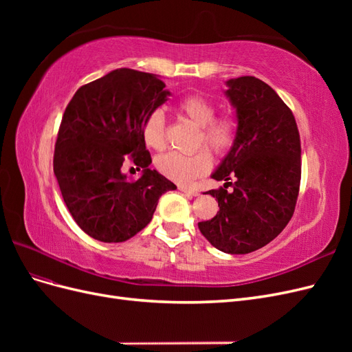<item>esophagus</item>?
<instances>
[{
	"label": "esophagus",
	"instance_id": "esophagus-1",
	"mask_svg": "<svg viewBox=\"0 0 352 352\" xmlns=\"http://www.w3.org/2000/svg\"><path fill=\"white\" fill-rule=\"evenodd\" d=\"M179 190H182V192H185L190 197H198V190H195V189H189L186 186H179Z\"/></svg>",
	"mask_w": 352,
	"mask_h": 352
}]
</instances>
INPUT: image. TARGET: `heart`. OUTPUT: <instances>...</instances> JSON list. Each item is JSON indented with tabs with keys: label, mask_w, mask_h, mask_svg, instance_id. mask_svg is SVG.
<instances>
[{
	"label": "heart",
	"mask_w": 352,
	"mask_h": 352,
	"mask_svg": "<svg viewBox=\"0 0 352 352\" xmlns=\"http://www.w3.org/2000/svg\"><path fill=\"white\" fill-rule=\"evenodd\" d=\"M177 110L199 127L197 146L204 145L217 155L226 154L236 138V122L229 116H216V104L204 95H188L177 102ZM142 138L146 146L162 150L166 145V116L163 110H153L142 123ZM155 167L167 179L180 185H188L194 179L204 176L211 168V157L207 151L192 155L166 153L155 158Z\"/></svg>",
	"instance_id": "1"
}]
</instances>
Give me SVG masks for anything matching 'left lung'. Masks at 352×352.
Returning a JSON list of instances; mask_svg holds the SVG:
<instances>
[{"label":"left lung","instance_id":"1","mask_svg":"<svg viewBox=\"0 0 352 352\" xmlns=\"http://www.w3.org/2000/svg\"><path fill=\"white\" fill-rule=\"evenodd\" d=\"M236 138L211 177L233 190L211 189L220 210L199 221L206 239L228 254H248L273 241L289 223L301 180V144L295 117L267 83L241 76L226 80ZM225 184V185H226Z\"/></svg>","mask_w":352,"mask_h":352}]
</instances>
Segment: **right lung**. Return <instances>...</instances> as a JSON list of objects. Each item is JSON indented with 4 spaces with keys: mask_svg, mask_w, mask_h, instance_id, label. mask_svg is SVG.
<instances>
[{
    "mask_svg": "<svg viewBox=\"0 0 352 352\" xmlns=\"http://www.w3.org/2000/svg\"><path fill=\"white\" fill-rule=\"evenodd\" d=\"M158 74L116 69L80 87L63 114L54 175L78 226L94 239L124 242L151 221L158 198L175 190L157 170L142 138V123L170 91ZM143 168L136 183L121 172L124 155Z\"/></svg>",
    "mask_w": 352,
    "mask_h": 352,
    "instance_id": "obj_1",
    "label": "right lung"
}]
</instances>
